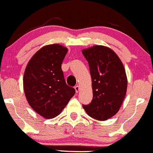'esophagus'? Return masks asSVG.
<instances>
[{"label":"esophagus","mask_w":153,"mask_h":153,"mask_svg":"<svg viewBox=\"0 0 153 153\" xmlns=\"http://www.w3.org/2000/svg\"><path fill=\"white\" fill-rule=\"evenodd\" d=\"M74 88H75V91H76V93H78L79 91V89H80V87L79 85H76L74 87Z\"/></svg>","instance_id":"obj_1"}]
</instances>
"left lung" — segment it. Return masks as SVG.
<instances>
[{"instance_id": "obj_1", "label": "left lung", "mask_w": 153, "mask_h": 153, "mask_svg": "<svg viewBox=\"0 0 153 153\" xmlns=\"http://www.w3.org/2000/svg\"><path fill=\"white\" fill-rule=\"evenodd\" d=\"M88 62L93 99L82 107L90 117L106 120L118 112L127 90V76L118 56L111 48L94 45L82 51Z\"/></svg>"}]
</instances>
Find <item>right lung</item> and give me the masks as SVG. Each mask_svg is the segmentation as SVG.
I'll use <instances>...</instances> for the list:
<instances>
[{"label": "right lung", "instance_id": "1", "mask_svg": "<svg viewBox=\"0 0 153 153\" xmlns=\"http://www.w3.org/2000/svg\"><path fill=\"white\" fill-rule=\"evenodd\" d=\"M67 53L68 48L59 44L45 45L32 56L25 68L26 98L31 108L44 118L58 116L76 92L66 84L62 70Z\"/></svg>", "mask_w": 153, "mask_h": 153}]
</instances>
